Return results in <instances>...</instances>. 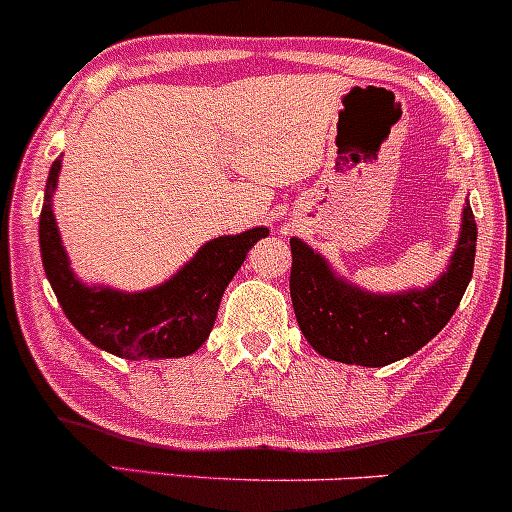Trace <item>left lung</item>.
<instances>
[{
    "label": "left lung",
    "mask_w": 512,
    "mask_h": 512,
    "mask_svg": "<svg viewBox=\"0 0 512 512\" xmlns=\"http://www.w3.org/2000/svg\"><path fill=\"white\" fill-rule=\"evenodd\" d=\"M474 252L477 221L469 202L448 267L426 289L363 291L301 238H291V301L298 327L317 354L339 363L380 368L407 358L448 325L472 279Z\"/></svg>",
    "instance_id": "obj_1"
}]
</instances>
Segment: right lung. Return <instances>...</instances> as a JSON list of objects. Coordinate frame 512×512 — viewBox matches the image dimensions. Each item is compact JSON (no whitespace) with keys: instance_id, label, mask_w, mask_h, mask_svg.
Returning a JSON list of instances; mask_svg holds the SVG:
<instances>
[{"instance_id":"obj_1","label":"right lung","mask_w":512,"mask_h":512,"mask_svg":"<svg viewBox=\"0 0 512 512\" xmlns=\"http://www.w3.org/2000/svg\"><path fill=\"white\" fill-rule=\"evenodd\" d=\"M62 156L52 163L40 211V255L48 281L64 315L98 349L127 361L190 356L207 342L226 286L245 262L252 245L269 228H250L238 236L204 243L178 274L154 289L125 293L110 286H88L76 279L62 248L52 195L60 178Z\"/></svg>"}]
</instances>
